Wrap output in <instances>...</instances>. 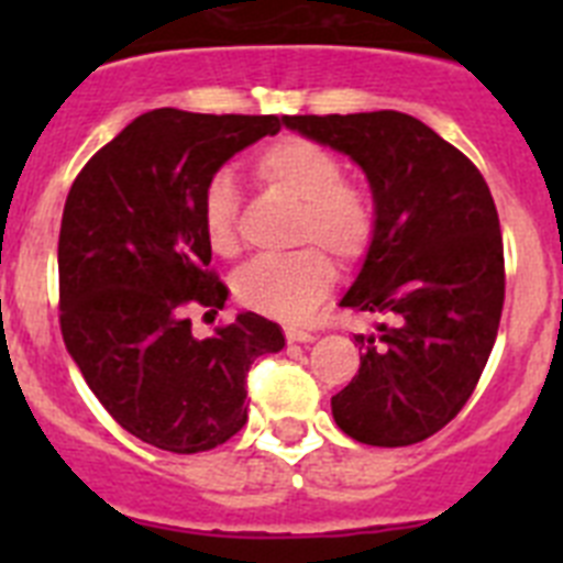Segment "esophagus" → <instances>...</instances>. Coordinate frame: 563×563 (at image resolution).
Returning a JSON list of instances; mask_svg holds the SVG:
<instances>
[{
  "label": "esophagus",
  "instance_id": "esophagus-1",
  "mask_svg": "<svg viewBox=\"0 0 563 563\" xmlns=\"http://www.w3.org/2000/svg\"><path fill=\"white\" fill-rule=\"evenodd\" d=\"M285 335H287V343H310V341H316V335H312V332L296 330V327H290V330H287Z\"/></svg>",
  "mask_w": 563,
  "mask_h": 563
}]
</instances>
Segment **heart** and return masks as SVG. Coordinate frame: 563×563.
I'll return each mask as SVG.
<instances>
[{"instance_id": "heart-1", "label": "heart", "mask_w": 563, "mask_h": 563, "mask_svg": "<svg viewBox=\"0 0 563 563\" xmlns=\"http://www.w3.org/2000/svg\"><path fill=\"white\" fill-rule=\"evenodd\" d=\"M341 177L343 166L335 154L307 137H282L258 154L256 180L298 206L292 242L312 245L285 256L253 258L242 267L233 278L242 305L262 316L301 321L335 282V265L321 247L343 262L366 253L375 233V206L369 194ZM202 231L213 253L233 256L239 251V202L228 174H213L202 191Z\"/></svg>"}]
</instances>
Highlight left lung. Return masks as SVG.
<instances>
[{
    "instance_id": "left-lung-1",
    "label": "left lung",
    "mask_w": 563,
    "mask_h": 563,
    "mask_svg": "<svg viewBox=\"0 0 563 563\" xmlns=\"http://www.w3.org/2000/svg\"><path fill=\"white\" fill-rule=\"evenodd\" d=\"M287 129L346 154L375 200V233L341 307L391 316L332 397L352 440L400 449L449 426L474 395L505 305L499 213L479 168L411 114H285Z\"/></svg>"
}]
</instances>
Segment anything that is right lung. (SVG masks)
I'll return each mask as SVG.
<instances>
[{
	"instance_id": "obj_1",
	"label": "right lung",
	"mask_w": 563,
	"mask_h": 563,
	"mask_svg": "<svg viewBox=\"0 0 563 563\" xmlns=\"http://www.w3.org/2000/svg\"><path fill=\"white\" fill-rule=\"evenodd\" d=\"M278 129L276 114L154 109L92 154L67 194L64 343L103 409L154 449L197 454L231 440L247 422L251 363L285 346L282 327L256 312L213 338H194L186 318L188 307L217 312L228 301L208 271L202 191Z\"/></svg>"
}]
</instances>
